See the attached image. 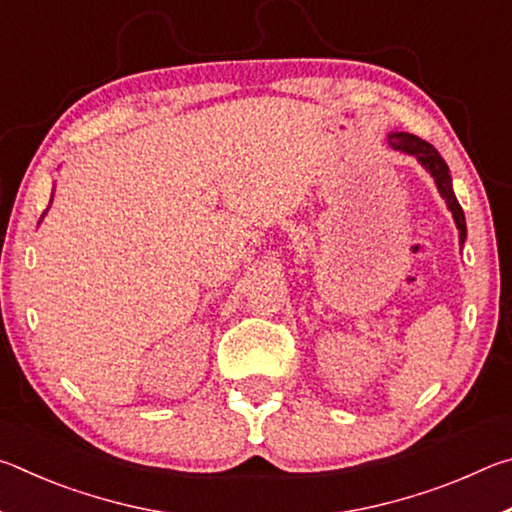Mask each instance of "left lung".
I'll use <instances>...</instances> for the list:
<instances>
[{
    "label": "left lung",
    "instance_id": "1",
    "mask_svg": "<svg viewBox=\"0 0 512 512\" xmlns=\"http://www.w3.org/2000/svg\"><path fill=\"white\" fill-rule=\"evenodd\" d=\"M388 144H391L395 151L409 153V155H413V158H418V162L422 164V167L431 173V178L436 180V187H438L440 196L445 198L449 212H452V216H454L456 228H458V237H461V244H465V237H467L465 214H463V207L458 205L456 196H454L452 176H449L447 162L440 158V153L433 149L429 142L420 140L418 135H411V133H388Z\"/></svg>",
    "mask_w": 512,
    "mask_h": 512
}]
</instances>
